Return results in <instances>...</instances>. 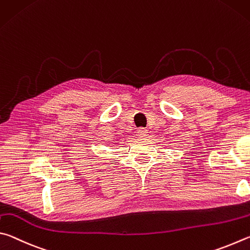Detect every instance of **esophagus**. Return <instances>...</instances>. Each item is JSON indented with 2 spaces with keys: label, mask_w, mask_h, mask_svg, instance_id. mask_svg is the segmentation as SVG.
Listing matches in <instances>:
<instances>
[{
  "label": "esophagus",
  "mask_w": 250,
  "mask_h": 250,
  "mask_svg": "<svg viewBox=\"0 0 250 250\" xmlns=\"http://www.w3.org/2000/svg\"><path fill=\"white\" fill-rule=\"evenodd\" d=\"M147 133H148V132H147L146 128H138V129H137L138 136H146Z\"/></svg>",
  "instance_id": "1"
}]
</instances>
